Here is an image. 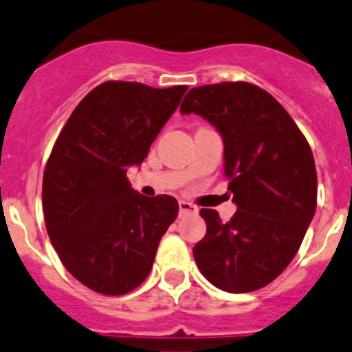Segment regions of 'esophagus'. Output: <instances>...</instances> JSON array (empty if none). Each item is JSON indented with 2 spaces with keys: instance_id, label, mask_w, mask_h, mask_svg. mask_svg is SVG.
<instances>
[{
  "instance_id": "obj_1",
  "label": "esophagus",
  "mask_w": 352,
  "mask_h": 352,
  "mask_svg": "<svg viewBox=\"0 0 352 352\" xmlns=\"http://www.w3.org/2000/svg\"><path fill=\"white\" fill-rule=\"evenodd\" d=\"M188 212H197V207L186 200H179V216H185Z\"/></svg>"
}]
</instances>
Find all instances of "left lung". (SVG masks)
<instances>
[{
  "instance_id": "8db88e82",
  "label": "left lung",
  "mask_w": 352,
  "mask_h": 352,
  "mask_svg": "<svg viewBox=\"0 0 352 352\" xmlns=\"http://www.w3.org/2000/svg\"><path fill=\"white\" fill-rule=\"evenodd\" d=\"M179 110L221 133L224 176L239 207L226 223L214 209H200L207 233L193 247L197 266L224 292L263 289L294 259L316 210L309 143L289 112L250 82L193 88Z\"/></svg>"
}]
</instances>
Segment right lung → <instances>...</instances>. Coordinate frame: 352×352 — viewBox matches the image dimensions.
I'll list each match as a JSON object with an SVG mask.
<instances>
[{
  "mask_svg": "<svg viewBox=\"0 0 352 352\" xmlns=\"http://www.w3.org/2000/svg\"><path fill=\"white\" fill-rule=\"evenodd\" d=\"M188 86L107 81L79 102L43 174L46 232L65 270L103 296L142 285L178 200L131 188L140 166Z\"/></svg>",
  "mask_w": 352,
  "mask_h": 352,
  "instance_id": "obj_1",
  "label": "right lung"
}]
</instances>
